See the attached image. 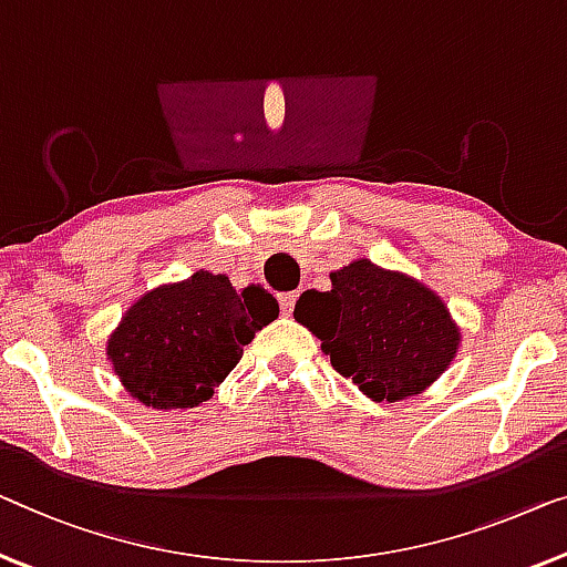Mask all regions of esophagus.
Instances as JSON below:
<instances>
[{
    "mask_svg": "<svg viewBox=\"0 0 567 567\" xmlns=\"http://www.w3.org/2000/svg\"><path fill=\"white\" fill-rule=\"evenodd\" d=\"M277 300H280L282 316H290V312L295 310V300H298V292H280V295H277Z\"/></svg>",
    "mask_w": 567,
    "mask_h": 567,
    "instance_id": "34e87169",
    "label": "esophagus"
}]
</instances>
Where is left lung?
<instances>
[{
	"label": "left lung",
	"instance_id": "1",
	"mask_svg": "<svg viewBox=\"0 0 567 567\" xmlns=\"http://www.w3.org/2000/svg\"><path fill=\"white\" fill-rule=\"evenodd\" d=\"M292 316L320 338L338 374L374 402L425 392L463 341L441 295L367 257L331 272V290L302 292Z\"/></svg>",
	"mask_w": 567,
	"mask_h": 567
}]
</instances>
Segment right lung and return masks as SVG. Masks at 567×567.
<instances>
[{"mask_svg":"<svg viewBox=\"0 0 567 567\" xmlns=\"http://www.w3.org/2000/svg\"><path fill=\"white\" fill-rule=\"evenodd\" d=\"M277 316L280 306L261 285L236 290L226 275L198 269L134 300L109 336L106 359L145 408H198Z\"/></svg>","mask_w":567,"mask_h":567,"instance_id":"1","label":"right lung"}]
</instances>
